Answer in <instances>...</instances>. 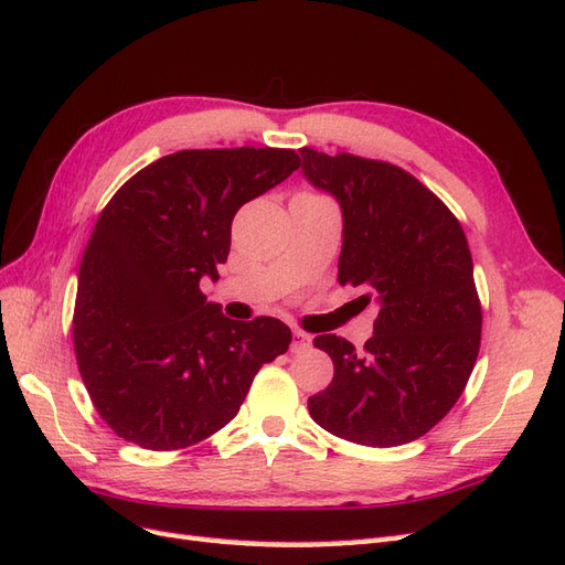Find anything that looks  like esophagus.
Segmentation results:
<instances>
[{"label":"esophagus","mask_w":565,"mask_h":565,"mask_svg":"<svg viewBox=\"0 0 565 565\" xmlns=\"http://www.w3.org/2000/svg\"><path fill=\"white\" fill-rule=\"evenodd\" d=\"M310 343H312V337L308 334V331L294 329V343H291V351H294V353H300V351L310 349Z\"/></svg>","instance_id":"obj_1"}]
</instances>
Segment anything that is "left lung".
Masks as SVG:
<instances>
[{"instance_id": "left-lung-1", "label": "left lung", "mask_w": 565, "mask_h": 565, "mask_svg": "<svg viewBox=\"0 0 565 565\" xmlns=\"http://www.w3.org/2000/svg\"><path fill=\"white\" fill-rule=\"evenodd\" d=\"M302 173L343 212L339 284L377 306L363 351L337 334L315 339L334 380L310 396L312 420L363 446L423 437L454 408L480 353L482 306L460 222L396 164L302 148Z\"/></svg>"}]
</instances>
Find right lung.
<instances>
[{"mask_svg":"<svg viewBox=\"0 0 565 565\" xmlns=\"http://www.w3.org/2000/svg\"><path fill=\"white\" fill-rule=\"evenodd\" d=\"M300 167L296 150H181L140 169L85 245L74 351L99 417L121 439L177 451L236 417L265 363L288 351L274 317L236 322L207 302L234 214Z\"/></svg>","mask_w":565,"mask_h":565,"instance_id":"right-lung-1","label":"right lung"}]
</instances>
